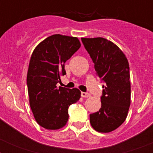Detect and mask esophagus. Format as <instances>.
<instances>
[{"instance_id":"34e87169","label":"esophagus","mask_w":153,"mask_h":153,"mask_svg":"<svg viewBox=\"0 0 153 153\" xmlns=\"http://www.w3.org/2000/svg\"><path fill=\"white\" fill-rule=\"evenodd\" d=\"M81 96L82 98H89L91 96V94L89 93H86V92H82Z\"/></svg>"}]
</instances>
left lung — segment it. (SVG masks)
Returning <instances> with one entry per match:
<instances>
[{
	"mask_svg": "<svg viewBox=\"0 0 153 153\" xmlns=\"http://www.w3.org/2000/svg\"><path fill=\"white\" fill-rule=\"evenodd\" d=\"M82 42L94 63L97 76L105 83L102 106L90 115V122L96 131L109 133L118 128L128 115L131 98L128 60L116 44L106 39L82 38Z\"/></svg>",
	"mask_w": 153,
	"mask_h": 153,
	"instance_id": "left-lung-1",
	"label": "left lung"
}]
</instances>
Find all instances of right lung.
Segmentation results:
<instances>
[{
  "mask_svg": "<svg viewBox=\"0 0 153 153\" xmlns=\"http://www.w3.org/2000/svg\"><path fill=\"white\" fill-rule=\"evenodd\" d=\"M81 47L77 37L52 35L35 48L27 74L30 107L36 121L46 129L62 128L68 121V108L81 97L79 89L57 87L64 63Z\"/></svg>",
  "mask_w": 153,
  "mask_h": 153,
  "instance_id": "add662e5",
  "label": "right lung"
}]
</instances>
